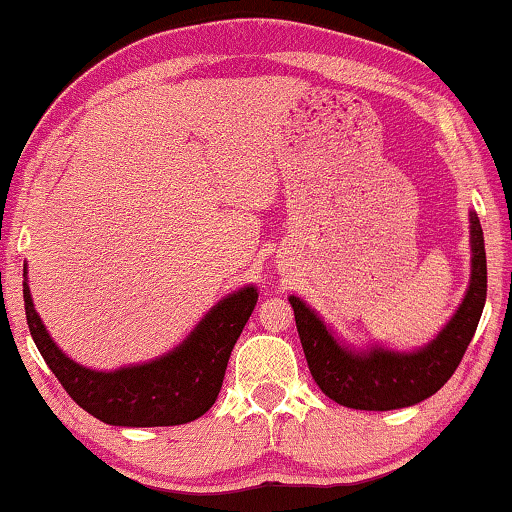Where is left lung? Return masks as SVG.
<instances>
[{
  "mask_svg": "<svg viewBox=\"0 0 512 512\" xmlns=\"http://www.w3.org/2000/svg\"><path fill=\"white\" fill-rule=\"evenodd\" d=\"M471 282L467 296L446 329L414 354L386 349L352 352L338 345L315 312L289 296L305 361L317 386L349 409L388 411L430 398L453 377L480 322L487 296V262L483 227L471 213Z\"/></svg>",
  "mask_w": 512,
  "mask_h": 512,
  "instance_id": "8db88e82",
  "label": "left lung"
}]
</instances>
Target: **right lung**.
<instances>
[{
	"mask_svg": "<svg viewBox=\"0 0 512 512\" xmlns=\"http://www.w3.org/2000/svg\"><path fill=\"white\" fill-rule=\"evenodd\" d=\"M22 294L29 333L64 391L98 421L124 427L183 425L207 414L223 386L236 340L257 303V289L243 287L213 305L190 338L167 356L133 368L94 372L66 358L50 340L27 282Z\"/></svg>",
	"mask_w": 512,
	"mask_h": 512,
	"instance_id": "right-lung-1",
	"label": "right lung"
}]
</instances>
